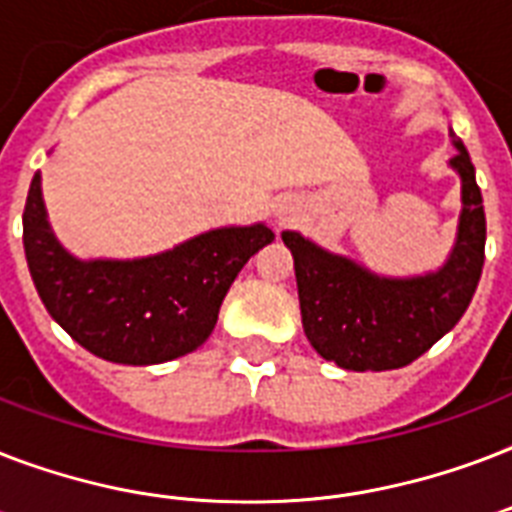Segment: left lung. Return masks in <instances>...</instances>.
<instances>
[{"label":"left lung","instance_id":"1","mask_svg":"<svg viewBox=\"0 0 512 512\" xmlns=\"http://www.w3.org/2000/svg\"><path fill=\"white\" fill-rule=\"evenodd\" d=\"M452 138V167L462 177L460 233L449 263L433 276L377 279L300 233H281L295 257L305 337L321 358L350 372L398 369L433 348L468 311L484 268L486 215L468 148L454 132Z\"/></svg>","mask_w":512,"mask_h":512}]
</instances>
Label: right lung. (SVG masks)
<instances>
[{
    "mask_svg": "<svg viewBox=\"0 0 512 512\" xmlns=\"http://www.w3.org/2000/svg\"><path fill=\"white\" fill-rule=\"evenodd\" d=\"M271 241L265 225L217 228L146 260L79 263L47 228L39 175L23 209V249L44 308L82 348L116 364H162L199 348L233 279Z\"/></svg>",
    "mask_w": 512,
    "mask_h": 512,
    "instance_id": "obj_1",
    "label": "right lung"
}]
</instances>
